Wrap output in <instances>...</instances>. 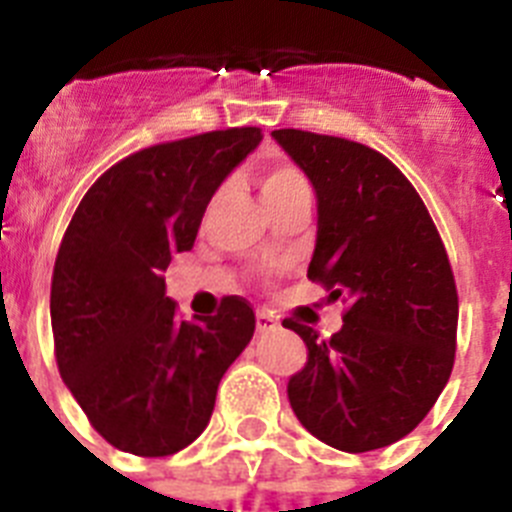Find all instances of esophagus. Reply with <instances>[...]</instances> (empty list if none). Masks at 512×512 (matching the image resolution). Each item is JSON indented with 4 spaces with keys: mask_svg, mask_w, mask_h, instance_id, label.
Returning a JSON list of instances; mask_svg holds the SVG:
<instances>
[{
    "mask_svg": "<svg viewBox=\"0 0 512 512\" xmlns=\"http://www.w3.org/2000/svg\"><path fill=\"white\" fill-rule=\"evenodd\" d=\"M277 328H279V320L271 310H261L259 315H256V330H259V333H271V330H277Z\"/></svg>",
    "mask_w": 512,
    "mask_h": 512,
    "instance_id": "34e87169",
    "label": "esophagus"
}]
</instances>
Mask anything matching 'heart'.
<instances>
[{"label":"heart","instance_id":"obj_1","mask_svg":"<svg viewBox=\"0 0 512 512\" xmlns=\"http://www.w3.org/2000/svg\"><path fill=\"white\" fill-rule=\"evenodd\" d=\"M297 192H310V182L300 166L279 161V158L261 164V194H264L266 207L277 205Z\"/></svg>","mask_w":512,"mask_h":512}]
</instances>
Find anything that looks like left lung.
Segmentation results:
<instances>
[{
	"mask_svg": "<svg viewBox=\"0 0 512 512\" xmlns=\"http://www.w3.org/2000/svg\"><path fill=\"white\" fill-rule=\"evenodd\" d=\"M318 194L307 279L346 305L330 338L297 320L307 343L289 405L315 438L348 454L408 436L454 369L459 295L431 212L390 158L356 140L274 130Z\"/></svg>",
	"mask_w": 512,
	"mask_h": 512,
	"instance_id": "left-lung-1",
	"label": "left lung"
}]
</instances>
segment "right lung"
Masks as SVG:
<instances>
[{"mask_svg": "<svg viewBox=\"0 0 512 512\" xmlns=\"http://www.w3.org/2000/svg\"><path fill=\"white\" fill-rule=\"evenodd\" d=\"M228 128L130 153L89 187L51 279L53 351L94 431L135 456H171L210 423L217 384L256 330L243 297L182 320L166 297L171 253L189 251L207 202L259 146Z\"/></svg>", "mask_w": 512, "mask_h": 512, "instance_id": "right-lung-1", "label": "right lung"}]
</instances>
